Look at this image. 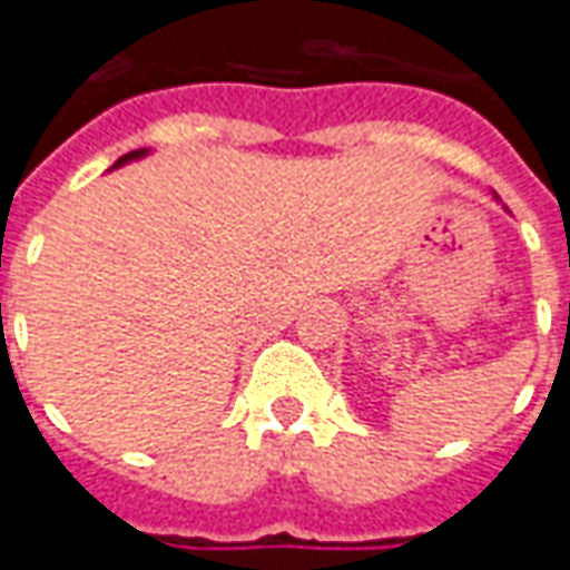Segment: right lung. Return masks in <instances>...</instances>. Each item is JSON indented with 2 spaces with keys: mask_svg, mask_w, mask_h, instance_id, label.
I'll use <instances>...</instances> for the list:
<instances>
[{
  "mask_svg": "<svg viewBox=\"0 0 570 570\" xmlns=\"http://www.w3.org/2000/svg\"><path fill=\"white\" fill-rule=\"evenodd\" d=\"M148 155V148H139V151H129V155H124V158L117 160L114 167H120V164H127V160H136V158H145Z\"/></svg>",
  "mask_w": 570,
  "mask_h": 570,
  "instance_id": "obj_1",
  "label": "right lung"
}]
</instances>
